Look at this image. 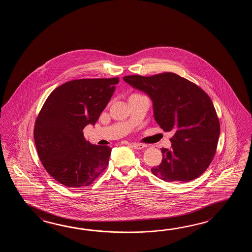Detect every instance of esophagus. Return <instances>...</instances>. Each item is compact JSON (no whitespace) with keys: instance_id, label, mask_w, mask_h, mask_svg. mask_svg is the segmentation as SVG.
Listing matches in <instances>:
<instances>
[{"instance_id":"obj_1","label":"esophagus","mask_w":252,"mask_h":252,"mask_svg":"<svg viewBox=\"0 0 252 252\" xmlns=\"http://www.w3.org/2000/svg\"><path fill=\"white\" fill-rule=\"evenodd\" d=\"M131 146L135 150H142L145 148V145L140 144V143H133V144H131Z\"/></svg>"}]
</instances>
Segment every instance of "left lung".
<instances>
[{
    "instance_id": "8db88e82",
    "label": "left lung",
    "mask_w": 252,
    "mask_h": 252,
    "mask_svg": "<svg viewBox=\"0 0 252 252\" xmlns=\"http://www.w3.org/2000/svg\"><path fill=\"white\" fill-rule=\"evenodd\" d=\"M124 80L149 95L157 124L175 132L171 149H161L163 158L152 173L166 182L200 177L214 158L220 136L219 119L206 93L174 73L128 75Z\"/></svg>"
}]
</instances>
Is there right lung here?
Masks as SVG:
<instances>
[{"label":"right lung","mask_w":252,"mask_h":252,"mask_svg":"<svg viewBox=\"0 0 252 252\" xmlns=\"http://www.w3.org/2000/svg\"><path fill=\"white\" fill-rule=\"evenodd\" d=\"M118 82L117 77L66 82L49 94L39 112L34 127L39 159L64 187H88L108 166L112 149L91 144L83 129L95 124Z\"/></svg>","instance_id":"obj_1"}]
</instances>
